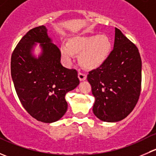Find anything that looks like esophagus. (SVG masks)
Here are the masks:
<instances>
[{
  "mask_svg": "<svg viewBox=\"0 0 156 156\" xmlns=\"http://www.w3.org/2000/svg\"><path fill=\"white\" fill-rule=\"evenodd\" d=\"M78 78H79L80 81H84L87 78V75L83 73L82 72H78Z\"/></svg>",
  "mask_w": 156,
  "mask_h": 156,
  "instance_id": "esophagus-1",
  "label": "esophagus"
}]
</instances>
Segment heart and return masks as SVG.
Segmentation results:
<instances>
[{"mask_svg":"<svg viewBox=\"0 0 156 156\" xmlns=\"http://www.w3.org/2000/svg\"><path fill=\"white\" fill-rule=\"evenodd\" d=\"M112 48V41L106 35H90L75 37L69 44H62L60 53L62 59L70 65L75 57V53H80V62L84 66L95 69L104 63L109 56Z\"/></svg>","mask_w":156,"mask_h":156,"instance_id":"b5f03b06","label":"heart"}]
</instances>
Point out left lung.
<instances>
[{
    "label": "left lung",
    "mask_w": 156,
    "mask_h": 156,
    "mask_svg": "<svg viewBox=\"0 0 156 156\" xmlns=\"http://www.w3.org/2000/svg\"><path fill=\"white\" fill-rule=\"evenodd\" d=\"M141 69L137 48L115 28L114 48L109 56L87 75L95 97L93 112L99 119L119 122L131 112L140 94Z\"/></svg>",
    "instance_id": "left-lung-1"
}]
</instances>
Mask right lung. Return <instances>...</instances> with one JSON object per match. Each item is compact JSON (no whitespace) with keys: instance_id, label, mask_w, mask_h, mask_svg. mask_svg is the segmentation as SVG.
Wrapping results in <instances>:
<instances>
[{"instance_id":"add662e5","label":"right lung","mask_w":156,"mask_h":156,"mask_svg":"<svg viewBox=\"0 0 156 156\" xmlns=\"http://www.w3.org/2000/svg\"><path fill=\"white\" fill-rule=\"evenodd\" d=\"M41 43L38 58L31 51ZM59 49L52 43L48 29L41 26L29 30L11 56V76L22 105L34 119L44 123L60 119L67 111L65 96L79 84L78 72L60 62Z\"/></svg>"}]
</instances>
